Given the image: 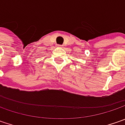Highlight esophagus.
Instances as JSON below:
<instances>
[{
  "label": "esophagus",
  "instance_id": "obj_1",
  "mask_svg": "<svg viewBox=\"0 0 125 125\" xmlns=\"http://www.w3.org/2000/svg\"><path fill=\"white\" fill-rule=\"evenodd\" d=\"M58 46H60V47H61V46H60V45H58Z\"/></svg>",
  "mask_w": 125,
  "mask_h": 125
}]
</instances>
